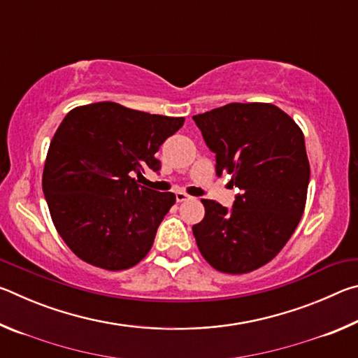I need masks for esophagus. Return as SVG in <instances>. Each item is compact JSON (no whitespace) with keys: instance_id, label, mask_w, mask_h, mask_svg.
<instances>
[{"instance_id":"1","label":"esophagus","mask_w":358,"mask_h":358,"mask_svg":"<svg viewBox=\"0 0 358 358\" xmlns=\"http://www.w3.org/2000/svg\"><path fill=\"white\" fill-rule=\"evenodd\" d=\"M175 199H177V202H185V201H187V199H189V196H187L186 192L178 191V192H175Z\"/></svg>"}]
</instances>
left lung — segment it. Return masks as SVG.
<instances>
[{
    "instance_id": "1",
    "label": "left lung",
    "mask_w": 358,
    "mask_h": 358,
    "mask_svg": "<svg viewBox=\"0 0 358 358\" xmlns=\"http://www.w3.org/2000/svg\"><path fill=\"white\" fill-rule=\"evenodd\" d=\"M216 157V175L238 187L232 208L203 199L192 226L207 262L224 273H248L270 262L292 237L305 210L310 162L305 137L281 108L232 102L194 115Z\"/></svg>"
}]
</instances>
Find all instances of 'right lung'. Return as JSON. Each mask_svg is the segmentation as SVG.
Here are the masks:
<instances>
[{
	"label": "right lung",
	"instance_id": "right-lung-1",
	"mask_svg": "<svg viewBox=\"0 0 358 358\" xmlns=\"http://www.w3.org/2000/svg\"><path fill=\"white\" fill-rule=\"evenodd\" d=\"M183 121L108 101L66 115L48 148L42 191L76 256L106 270L131 268L147 256L175 194L134 177L159 171L156 151Z\"/></svg>",
	"mask_w": 358,
	"mask_h": 358
}]
</instances>
